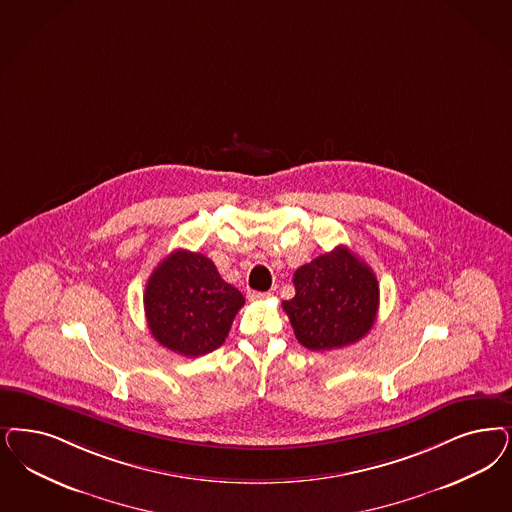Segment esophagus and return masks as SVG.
I'll return each instance as SVG.
<instances>
[{
  "label": "esophagus",
  "instance_id": "1",
  "mask_svg": "<svg viewBox=\"0 0 512 512\" xmlns=\"http://www.w3.org/2000/svg\"><path fill=\"white\" fill-rule=\"evenodd\" d=\"M270 297V293H261V291H249L247 299L249 300H265Z\"/></svg>",
  "mask_w": 512,
  "mask_h": 512
}]
</instances>
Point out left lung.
<instances>
[{"label":"left lung","mask_w":512,"mask_h":512,"mask_svg":"<svg viewBox=\"0 0 512 512\" xmlns=\"http://www.w3.org/2000/svg\"><path fill=\"white\" fill-rule=\"evenodd\" d=\"M295 297L282 306L308 350H335L367 335L378 314V280L355 253L338 246L293 274Z\"/></svg>","instance_id":"obj_1"}]
</instances>
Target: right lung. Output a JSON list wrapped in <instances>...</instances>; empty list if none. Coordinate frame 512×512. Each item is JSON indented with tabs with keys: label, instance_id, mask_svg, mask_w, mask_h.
<instances>
[{
	"label": "right lung",
	"instance_id": "right-lung-1",
	"mask_svg": "<svg viewBox=\"0 0 512 512\" xmlns=\"http://www.w3.org/2000/svg\"><path fill=\"white\" fill-rule=\"evenodd\" d=\"M244 302L206 255L187 249L172 251L153 270L143 293L151 335L185 357L217 350Z\"/></svg>",
	"mask_w": 512,
	"mask_h": 512
}]
</instances>
